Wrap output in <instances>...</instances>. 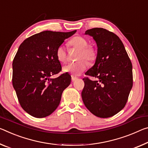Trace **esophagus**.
I'll list each match as a JSON object with an SVG mask.
<instances>
[{"mask_svg": "<svg viewBox=\"0 0 148 148\" xmlns=\"http://www.w3.org/2000/svg\"><path fill=\"white\" fill-rule=\"evenodd\" d=\"M77 77H76V76H72V82H74L75 80H76L77 79Z\"/></svg>", "mask_w": 148, "mask_h": 148, "instance_id": "esophagus-1", "label": "esophagus"}]
</instances>
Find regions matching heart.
Instances as JSON below:
<instances>
[{
    "instance_id": "heart-1",
    "label": "heart",
    "mask_w": 148,
    "mask_h": 148,
    "mask_svg": "<svg viewBox=\"0 0 148 148\" xmlns=\"http://www.w3.org/2000/svg\"><path fill=\"white\" fill-rule=\"evenodd\" d=\"M69 47L78 50L76 55V60L78 61L68 64L63 68V71L72 76H79L86 69L88 62L91 64L97 58V51L93 45H88V41L84 37L76 36L69 41ZM56 56L58 61L65 63L67 60V54L63 46H59L56 51ZM88 61L87 62L86 60Z\"/></svg>"
}]
</instances>
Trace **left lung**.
I'll list each match as a JSON object with an SVG mask.
<instances>
[{
	"instance_id": "left-lung-1",
	"label": "left lung",
	"mask_w": 148,
	"mask_h": 148,
	"mask_svg": "<svg viewBox=\"0 0 148 148\" xmlns=\"http://www.w3.org/2000/svg\"><path fill=\"white\" fill-rule=\"evenodd\" d=\"M86 34L92 36L97 45L94 66L86 76L97 80L83 78L82 97L91 113L100 118H108L118 113L126 104L133 85L132 65L120 38L104 28L88 29Z\"/></svg>"
}]
</instances>
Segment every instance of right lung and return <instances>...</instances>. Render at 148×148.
<instances>
[{
    "mask_svg": "<svg viewBox=\"0 0 148 148\" xmlns=\"http://www.w3.org/2000/svg\"><path fill=\"white\" fill-rule=\"evenodd\" d=\"M76 32H42L25 39L18 48L12 62V85L21 107L30 115L46 117L59 105L71 76L63 73L49 77L62 70L57 48Z\"/></svg>",
    "mask_w": 148,
    "mask_h": 148,
    "instance_id": "add662e5",
    "label": "right lung"
}]
</instances>
